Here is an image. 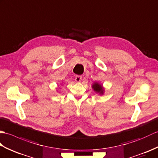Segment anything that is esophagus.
Here are the masks:
<instances>
[{
	"instance_id": "esophagus-1",
	"label": "esophagus",
	"mask_w": 158,
	"mask_h": 158,
	"mask_svg": "<svg viewBox=\"0 0 158 158\" xmlns=\"http://www.w3.org/2000/svg\"><path fill=\"white\" fill-rule=\"evenodd\" d=\"M75 80L77 82H80L82 80V76H76Z\"/></svg>"
}]
</instances>
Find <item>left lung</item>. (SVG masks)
I'll list each match as a JSON object with an SVG mask.
<instances>
[{
  "label": "left lung",
  "instance_id": "1",
  "mask_svg": "<svg viewBox=\"0 0 158 158\" xmlns=\"http://www.w3.org/2000/svg\"><path fill=\"white\" fill-rule=\"evenodd\" d=\"M92 89L96 93L100 94V95H103L105 93V89L103 85L98 82H94L92 85Z\"/></svg>",
  "mask_w": 158,
  "mask_h": 158
}]
</instances>
